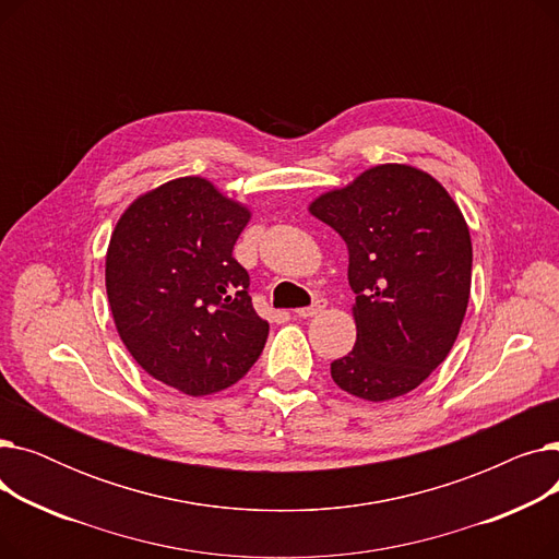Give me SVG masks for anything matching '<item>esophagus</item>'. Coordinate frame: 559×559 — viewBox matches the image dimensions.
Listing matches in <instances>:
<instances>
[{
  "label": "esophagus",
  "instance_id": "1",
  "mask_svg": "<svg viewBox=\"0 0 559 559\" xmlns=\"http://www.w3.org/2000/svg\"><path fill=\"white\" fill-rule=\"evenodd\" d=\"M326 308V299H317L312 306H308V308H299V310H295L297 312V317H314V314H319L321 310Z\"/></svg>",
  "mask_w": 559,
  "mask_h": 559
}]
</instances>
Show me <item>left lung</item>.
Returning a JSON list of instances; mask_svg holds the SVG:
<instances>
[{
	"label": "left lung",
	"instance_id": "left-lung-1",
	"mask_svg": "<svg viewBox=\"0 0 559 559\" xmlns=\"http://www.w3.org/2000/svg\"><path fill=\"white\" fill-rule=\"evenodd\" d=\"M348 249L356 346L331 362L335 385L365 401L419 388L453 348L472 292V235L430 174L376 165L310 203Z\"/></svg>",
	"mask_w": 559,
	"mask_h": 559
}]
</instances>
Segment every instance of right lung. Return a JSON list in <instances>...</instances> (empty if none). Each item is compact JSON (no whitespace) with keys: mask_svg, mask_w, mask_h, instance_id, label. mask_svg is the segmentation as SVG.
Instances as JSON below:
<instances>
[{"mask_svg":"<svg viewBox=\"0 0 559 559\" xmlns=\"http://www.w3.org/2000/svg\"><path fill=\"white\" fill-rule=\"evenodd\" d=\"M251 213L201 176L138 197L106 253V295L133 360L188 396L222 392L253 367L270 335L233 258Z\"/></svg>","mask_w":559,"mask_h":559,"instance_id":"add662e5","label":"right lung"}]
</instances>
